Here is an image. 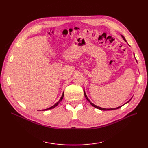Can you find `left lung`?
I'll return each mask as SVG.
<instances>
[{
	"label": "left lung",
	"instance_id": "8db88e82",
	"mask_svg": "<svg viewBox=\"0 0 148 148\" xmlns=\"http://www.w3.org/2000/svg\"><path fill=\"white\" fill-rule=\"evenodd\" d=\"M122 37L123 38V40H124V41H125V42H127L126 41V39H125V38H124V36H122ZM84 96H85V97H86V99L88 100V101L89 102V103H90V104L93 106V107H96V108H97V109H100V110H115V109H119V108H120V107H122V106H120V107H116V108H114V109H104V108H102V107H98V106H96V105H95V104H92V103L90 101H89V99H88V97H87V96H86V93H85V91H84ZM131 100V99H130ZM129 101H128L127 103H128Z\"/></svg>",
	"mask_w": 148,
	"mask_h": 148
}]
</instances>
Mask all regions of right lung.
I'll return each instance as SVG.
<instances>
[{"label": "right lung", "instance_id": "obj_1", "mask_svg": "<svg viewBox=\"0 0 148 148\" xmlns=\"http://www.w3.org/2000/svg\"><path fill=\"white\" fill-rule=\"evenodd\" d=\"M63 97H64V93H63V95H62V97H60V100L59 101H58L57 103H56V104H55L54 105H53V106H52V107H49V108H48V109H44V110H50V109H53V108H54V107H56L58 104H59V103H60V102L62 100V99H63Z\"/></svg>", "mask_w": 148, "mask_h": 148}]
</instances>
